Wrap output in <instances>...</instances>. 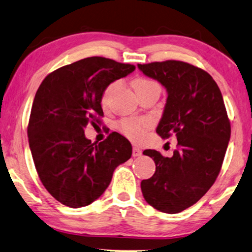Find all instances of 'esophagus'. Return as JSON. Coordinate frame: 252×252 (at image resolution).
Returning <instances> with one entry per match:
<instances>
[{
    "label": "esophagus",
    "instance_id": "obj_1",
    "mask_svg": "<svg viewBox=\"0 0 252 252\" xmlns=\"http://www.w3.org/2000/svg\"><path fill=\"white\" fill-rule=\"evenodd\" d=\"M139 156H142V150H140L139 147L133 146L132 147V157L136 158V157H139Z\"/></svg>",
    "mask_w": 252,
    "mask_h": 252
}]
</instances>
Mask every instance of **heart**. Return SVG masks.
<instances>
[{"instance_id": "b5f03b06", "label": "heart", "mask_w": 252, "mask_h": 252, "mask_svg": "<svg viewBox=\"0 0 252 252\" xmlns=\"http://www.w3.org/2000/svg\"><path fill=\"white\" fill-rule=\"evenodd\" d=\"M115 85L116 83H112L105 89V91H103L101 96L102 106H107L110 93H112ZM132 85L135 91L137 93H139L140 91H143V90L149 89L151 86L158 85V84L156 82H153V80L147 78H137L133 80ZM151 126H152V121L150 119H139V117H126V119L121 120L119 123V128L121 130V132H122L124 136L128 137L129 139L133 140V142H140V140H143L144 137H145L146 131L151 128Z\"/></svg>"}]
</instances>
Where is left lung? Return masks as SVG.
<instances>
[{"label": "left lung", "mask_w": 252, "mask_h": 252, "mask_svg": "<svg viewBox=\"0 0 252 252\" xmlns=\"http://www.w3.org/2000/svg\"><path fill=\"white\" fill-rule=\"evenodd\" d=\"M138 68L168 93L157 133L177 138L173 157L143 152L156 162L153 176L140 183L143 196L161 212H182L209 191L221 170L230 138L222 94L210 73L190 63L168 60Z\"/></svg>", "instance_id": "obj_1"}]
</instances>
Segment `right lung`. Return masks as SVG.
Masks as SVG:
<instances>
[{"instance_id":"obj_1","label":"right lung","mask_w":252,"mask_h":252,"mask_svg":"<svg viewBox=\"0 0 252 252\" xmlns=\"http://www.w3.org/2000/svg\"><path fill=\"white\" fill-rule=\"evenodd\" d=\"M136 69L93 56L50 72L35 93L28 126L30 149L43 187L63 205L78 209L105 192L113 173L130 159L131 144L117 132L92 143L89 123H101V96L114 80Z\"/></svg>"}]
</instances>
